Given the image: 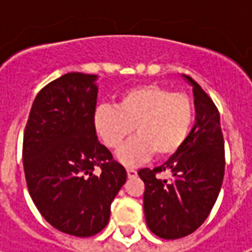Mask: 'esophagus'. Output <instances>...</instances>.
I'll return each mask as SVG.
<instances>
[{
	"mask_svg": "<svg viewBox=\"0 0 252 252\" xmlns=\"http://www.w3.org/2000/svg\"><path fill=\"white\" fill-rule=\"evenodd\" d=\"M136 175H137V171H136V169L127 168V177H129V178H134Z\"/></svg>",
	"mask_w": 252,
	"mask_h": 252,
	"instance_id": "obj_1",
	"label": "esophagus"
}]
</instances>
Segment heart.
I'll return each mask as SVG.
<instances>
[{"label": "heart", "instance_id": "1", "mask_svg": "<svg viewBox=\"0 0 252 252\" xmlns=\"http://www.w3.org/2000/svg\"><path fill=\"white\" fill-rule=\"evenodd\" d=\"M195 119L188 95L172 92L157 84L133 87L123 92L118 106L102 105L94 113V126L109 149H118L133 130L116 157L133 167L153 154L158 158L174 156L188 139Z\"/></svg>", "mask_w": 252, "mask_h": 252}]
</instances>
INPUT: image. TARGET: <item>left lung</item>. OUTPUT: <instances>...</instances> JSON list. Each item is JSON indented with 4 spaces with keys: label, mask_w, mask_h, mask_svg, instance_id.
I'll return each mask as SVG.
<instances>
[{
    "label": "left lung",
    "mask_w": 252,
    "mask_h": 252,
    "mask_svg": "<svg viewBox=\"0 0 252 252\" xmlns=\"http://www.w3.org/2000/svg\"><path fill=\"white\" fill-rule=\"evenodd\" d=\"M192 87L195 125L184 146L157 168H143L144 216L151 231L161 238L188 236L208 219L216 203L224 177V141L220 115L208 94L188 75ZM168 170L171 179L160 180L157 172Z\"/></svg>",
    "instance_id": "obj_1"
}]
</instances>
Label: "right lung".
<instances>
[{
    "instance_id": "add662e5",
    "label": "right lung",
    "mask_w": 252,
    "mask_h": 252,
    "mask_svg": "<svg viewBox=\"0 0 252 252\" xmlns=\"http://www.w3.org/2000/svg\"><path fill=\"white\" fill-rule=\"evenodd\" d=\"M98 75L68 73L34 98L24 134L26 185L54 228L91 237L109 221L127 174L98 141L94 126Z\"/></svg>"
}]
</instances>
